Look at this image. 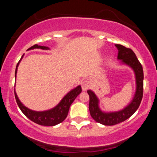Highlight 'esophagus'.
Listing matches in <instances>:
<instances>
[{"mask_svg":"<svg viewBox=\"0 0 157 157\" xmlns=\"http://www.w3.org/2000/svg\"><path fill=\"white\" fill-rule=\"evenodd\" d=\"M81 86H82V89L83 90V91H86L89 88V86H90V83L89 82L88 80H84L82 82V84H81Z\"/></svg>","mask_w":157,"mask_h":157,"instance_id":"obj_1","label":"esophagus"}]
</instances>
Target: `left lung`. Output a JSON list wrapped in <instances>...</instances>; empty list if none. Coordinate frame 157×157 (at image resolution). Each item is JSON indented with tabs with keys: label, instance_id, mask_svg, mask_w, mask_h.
Listing matches in <instances>:
<instances>
[{
	"label": "left lung",
	"instance_id": "1",
	"mask_svg": "<svg viewBox=\"0 0 157 157\" xmlns=\"http://www.w3.org/2000/svg\"><path fill=\"white\" fill-rule=\"evenodd\" d=\"M118 49V59L122 63L128 65L134 69L136 75V91L132 102L127 107L117 112L104 113L98 106V99L95 94L91 90H88L89 95V111L91 117L95 121L104 125H113L124 122L134 114L141 103L143 96L144 74L142 66L136 55L131 48H126L120 44L115 45Z\"/></svg>",
	"mask_w": 157,
	"mask_h": 157
}]
</instances>
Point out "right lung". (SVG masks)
Instances as JSON below:
<instances>
[{
    "label": "right lung",
    "instance_id": "1",
    "mask_svg": "<svg viewBox=\"0 0 157 157\" xmlns=\"http://www.w3.org/2000/svg\"><path fill=\"white\" fill-rule=\"evenodd\" d=\"M33 48H41V49H48L46 46H38L37 44L34 45L28 48V50L33 49ZM23 57V56H22ZM21 57V58H22ZM20 62V61H19ZM19 62L17 63V66L15 69V76L17 73V66H18ZM82 91L81 86H79L75 89L71 90L70 92H68L67 94L65 96L63 100H61L60 103L58 104L56 107L51 110L46 111H34L32 110L27 109L24 105L20 102L18 97L15 92V97L16 102H17V105L19 106L20 109L21 111L24 113V115L27 117L30 120L35 123L38 124L40 125H46V126H54L57 125V124L62 122L67 117L68 110H69L70 105L75 100V98L78 96Z\"/></svg>",
    "mask_w": 157,
    "mask_h": 157
}]
</instances>
